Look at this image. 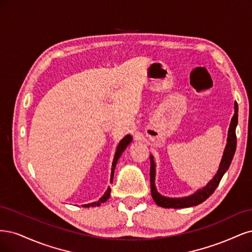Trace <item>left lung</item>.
<instances>
[{"instance_id": "left-lung-1", "label": "left lung", "mask_w": 252, "mask_h": 252, "mask_svg": "<svg viewBox=\"0 0 252 252\" xmlns=\"http://www.w3.org/2000/svg\"><path fill=\"white\" fill-rule=\"evenodd\" d=\"M238 126V103L234 102V114L231 118V123L228 128V135H227V143L225 150L223 152V156L220 162V165L217 170V174L214 178L210 180L204 188L194 191L192 194L181 198H170L162 196V194L156 189V162L154 160V156L150 155L151 159V169H150V176H151V193L154 201L156 202L158 206L164 207V208H186L191 207L201 204L204 202L209 196H212L216 189L218 188L219 183H220L222 177L229 168L230 163L232 161L233 155L235 153V148H237V136H235V128Z\"/></svg>"}]
</instances>
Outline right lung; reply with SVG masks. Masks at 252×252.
Returning a JSON list of instances; mask_svg holds the SVG:
<instances>
[{
  "label": "right lung",
  "mask_w": 252,
  "mask_h": 252,
  "mask_svg": "<svg viewBox=\"0 0 252 252\" xmlns=\"http://www.w3.org/2000/svg\"><path fill=\"white\" fill-rule=\"evenodd\" d=\"M132 140H133V137L128 134V135L125 136V137L123 138V139H121V140L119 141V143H118V145H117L116 152H115V155H114V159H113V162H112L110 183H112V181H113V177H114V170H115V167H116L118 159L120 158L121 154H123V153L125 152V150L126 149L127 145L132 142ZM110 193H111V189H110V186H108L107 190H105V192L103 193V196H102L98 201H95V202H92V203H88V204L83 205V207H96V206H100L101 203L107 202V200L110 198Z\"/></svg>",
  "instance_id": "right-lung-1"
}]
</instances>
